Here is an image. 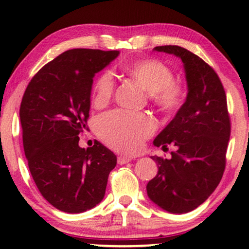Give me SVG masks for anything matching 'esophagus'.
Here are the masks:
<instances>
[{
	"mask_svg": "<svg viewBox=\"0 0 249 249\" xmlns=\"http://www.w3.org/2000/svg\"><path fill=\"white\" fill-rule=\"evenodd\" d=\"M131 158H129V156H119L118 158V163L119 164H125V163L130 162L131 161Z\"/></svg>",
	"mask_w": 249,
	"mask_h": 249,
	"instance_id": "esophagus-1",
	"label": "esophagus"
}]
</instances>
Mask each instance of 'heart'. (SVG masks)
<instances>
[{
    "label": "heart",
    "instance_id": "heart-1",
    "mask_svg": "<svg viewBox=\"0 0 249 249\" xmlns=\"http://www.w3.org/2000/svg\"><path fill=\"white\" fill-rule=\"evenodd\" d=\"M124 73L148 91L151 100L165 113L178 110L182 104L185 90L181 85L173 83L175 73L168 64L156 59L132 62L124 68ZM114 79L110 72L102 73L94 85L93 101L96 107H104L111 101L114 91ZM96 130L102 141L115 151L135 153L142 142L155 131L152 118L144 114L113 111L97 120Z\"/></svg>",
    "mask_w": 249,
    "mask_h": 249
}]
</instances>
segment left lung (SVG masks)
<instances>
[{
    "instance_id": "left-lung-1",
    "label": "left lung",
    "mask_w": 249,
    "mask_h": 249,
    "mask_svg": "<svg viewBox=\"0 0 249 249\" xmlns=\"http://www.w3.org/2000/svg\"><path fill=\"white\" fill-rule=\"evenodd\" d=\"M156 52L181 59L188 93L170 124L156 136L154 145H173L171 158L151 156L159 171L147 183L149 199L162 210L182 214L209 198L226 168L230 138L227 96L213 68L196 54L177 45L154 47Z\"/></svg>"
}]
</instances>
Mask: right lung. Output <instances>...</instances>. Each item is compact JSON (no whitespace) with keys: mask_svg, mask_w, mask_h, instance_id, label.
Returning a JSON list of instances; mask_svg holds the SVG:
<instances>
[{"mask_svg":"<svg viewBox=\"0 0 249 249\" xmlns=\"http://www.w3.org/2000/svg\"><path fill=\"white\" fill-rule=\"evenodd\" d=\"M120 52L73 49L45 64L30 80L20 105L22 141L29 171L42 196L67 213L93 209L104 198L117 156L100 142L87 149L95 73Z\"/></svg>","mask_w":249,"mask_h":249,"instance_id":"obj_1","label":"right lung"}]
</instances>
